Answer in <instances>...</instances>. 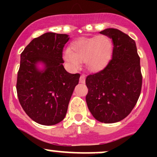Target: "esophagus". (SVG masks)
Listing matches in <instances>:
<instances>
[{
    "instance_id": "obj_1",
    "label": "esophagus",
    "mask_w": 157,
    "mask_h": 157,
    "mask_svg": "<svg viewBox=\"0 0 157 157\" xmlns=\"http://www.w3.org/2000/svg\"><path fill=\"white\" fill-rule=\"evenodd\" d=\"M85 82H86V76L84 74H82L80 77V83H85Z\"/></svg>"
}]
</instances>
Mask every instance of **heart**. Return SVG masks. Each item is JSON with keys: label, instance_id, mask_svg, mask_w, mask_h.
<instances>
[{"label": "heart", "instance_id": "b5f03b06", "mask_svg": "<svg viewBox=\"0 0 157 157\" xmlns=\"http://www.w3.org/2000/svg\"><path fill=\"white\" fill-rule=\"evenodd\" d=\"M112 54V43L108 36L100 35L91 38H80L71 44L64 52V60L73 71L84 62L89 71H101L108 64Z\"/></svg>", "mask_w": 157, "mask_h": 157}]
</instances>
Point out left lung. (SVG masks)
<instances>
[{"mask_svg": "<svg viewBox=\"0 0 157 157\" xmlns=\"http://www.w3.org/2000/svg\"><path fill=\"white\" fill-rule=\"evenodd\" d=\"M112 39V58L103 70L88 75L86 104L97 121L115 123L128 116L135 106L142 86L140 57L135 42L119 29L100 32Z\"/></svg>", "mask_w": 157, "mask_h": 157, "instance_id": "left-lung-1", "label": "left lung"}]
</instances>
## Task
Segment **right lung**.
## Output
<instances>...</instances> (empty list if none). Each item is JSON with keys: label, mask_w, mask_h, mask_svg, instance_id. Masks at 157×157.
I'll return each instance as SVG.
<instances>
[{"label": "right lung", "mask_w": 157, "mask_h": 157, "mask_svg": "<svg viewBox=\"0 0 157 157\" xmlns=\"http://www.w3.org/2000/svg\"><path fill=\"white\" fill-rule=\"evenodd\" d=\"M67 34L46 33L35 38L20 55L17 92L28 116L43 125L62 121L80 75L70 74L63 66L62 52L68 42ZM44 64L39 70L37 64Z\"/></svg>", "instance_id": "add662e5"}]
</instances>
